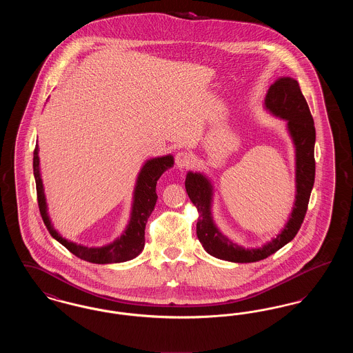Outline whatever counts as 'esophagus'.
<instances>
[{"label":"esophagus","instance_id":"obj_1","mask_svg":"<svg viewBox=\"0 0 353 353\" xmlns=\"http://www.w3.org/2000/svg\"><path fill=\"white\" fill-rule=\"evenodd\" d=\"M174 163H176L177 168L188 169L189 167H192V164H193V157L188 152H177V154L174 157Z\"/></svg>","mask_w":353,"mask_h":353}]
</instances>
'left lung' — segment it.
<instances>
[{"label":"left lung","mask_w":353,"mask_h":353,"mask_svg":"<svg viewBox=\"0 0 353 353\" xmlns=\"http://www.w3.org/2000/svg\"><path fill=\"white\" fill-rule=\"evenodd\" d=\"M265 104L274 115L287 120L290 134L296 148V201L291 219L283 232L259 249H243L221 234L210 214L212 186L200 174L189 172L185 189L199 212L197 236L210 255L236 263L262 261L283 248L298 234L305 217L311 190L315 181V125L310 107L299 83L292 78H281L270 85Z\"/></svg>","instance_id":"left-lung-1"}]
</instances>
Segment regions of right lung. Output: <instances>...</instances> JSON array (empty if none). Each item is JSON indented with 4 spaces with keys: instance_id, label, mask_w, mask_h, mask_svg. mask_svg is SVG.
Returning <instances> with one entry per match:
<instances>
[{
    "instance_id": "1",
    "label": "right lung",
    "mask_w": 353,
    "mask_h": 353,
    "mask_svg": "<svg viewBox=\"0 0 353 353\" xmlns=\"http://www.w3.org/2000/svg\"><path fill=\"white\" fill-rule=\"evenodd\" d=\"M172 165H173V157L170 154L164 156V157L152 159L150 161H147L137 177V184L134 189L132 217H131L125 233L108 246L84 248L81 245L68 242L65 238H62L61 235L58 234L51 226L50 219L46 213L43 185H42V180L39 176L38 145H35L33 169L35 186H37V200H38L41 217L43 219L51 236L55 238L59 243H62L68 252H72L74 255H77L78 258H81L83 261L91 262V263L104 265V263H119V262H125V261L134 259V256H137L144 249L145 223L150 219L152 210L154 209V205L157 201V194H156L157 180L164 173V170L170 168Z\"/></svg>"
}]
</instances>
